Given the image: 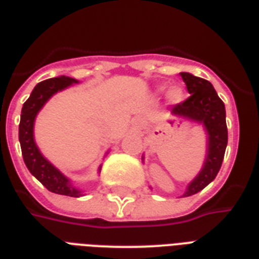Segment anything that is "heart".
Segmentation results:
<instances>
[{"label": "heart", "mask_w": 259, "mask_h": 259, "mask_svg": "<svg viewBox=\"0 0 259 259\" xmlns=\"http://www.w3.org/2000/svg\"><path fill=\"white\" fill-rule=\"evenodd\" d=\"M164 89H165V87H158V89L156 90V93H162ZM165 97L166 101L169 102L170 105H179V103H181L183 99H184V90L180 86H170L169 89L166 90Z\"/></svg>", "instance_id": "b5f03b06"}]
</instances>
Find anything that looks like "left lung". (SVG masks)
<instances>
[{"instance_id":"1","label":"left lung","mask_w":259,"mask_h":259,"mask_svg":"<svg viewBox=\"0 0 259 259\" xmlns=\"http://www.w3.org/2000/svg\"><path fill=\"white\" fill-rule=\"evenodd\" d=\"M180 75L191 95L187 101L175 106L172 114L176 117L185 118L187 121L199 123L204 127L207 134L204 164L196 177L187 185L185 192L181 196L187 197L200 192L217 177L227 146V125L225 103L218 97L212 84L208 80L197 78L189 72H180Z\"/></svg>"}]
</instances>
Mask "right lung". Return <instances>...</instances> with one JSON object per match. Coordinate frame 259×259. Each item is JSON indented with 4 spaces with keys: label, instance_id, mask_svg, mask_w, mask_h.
Listing matches in <instances>:
<instances>
[{
    "label": "right lung",
    "instance_id": "add662e5",
    "mask_svg": "<svg viewBox=\"0 0 259 259\" xmlns=\"http://www.w3.org/2000/svg\"><path fill=\"white\" fill-rule=\"evenodd\" d=\"M76 83H79L76 79L64 76V75L37 83L30 94V97L22 106L20 126H18V140H20L22 157H24L26 168L48 191L71 197L83 196L84 191L75 187L68 177L64 176L54 164H51L42 156L34 141V121H36L38 111L55 94L68 89ZM101 168L102 165H99L98 173L101 172Z\"/></svg>",
    "mask_w": 259,
    "mask_h": 259
}]
</instances>
